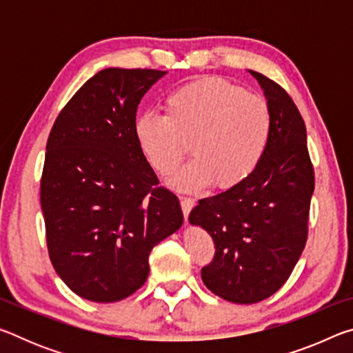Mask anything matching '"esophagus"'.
Listing matches in <instances>:
<instances>
[{"label": "esophagus", "instance_id": "1", "mask_svg": "<svg viewBox=\"0 0 353 353\" xmlns=\"http://www.w3.org/2000/svg\"><path fill=\"white\" fill-rule=\"evenodd\" d=\"M194 205V199L191 198H181V207H182V212H183V218L187 219L188 214L191 212V208Z\"/></svg>", "mask_w": 353, "mask_h": 353}]
</instances>
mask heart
<instances>
[{"instance_id":"1","label":"heart","mask_w":353,"mask_h":353,"mask_svg":"<svg viewBox=\"0 0 353 353\" xmlns=\"http://www.w3.org/2000/svg\"><path fill=\"white\" fill-rule=\"evenodd\" d=\"M165 112L141 113L134 134L160 176L176 171L190 141L193 159L171 179V187L187 193L212 183L230 190L259 168L272 124L265 98L221 77H201L172 90Z\"/></svg>"}]
</instances>
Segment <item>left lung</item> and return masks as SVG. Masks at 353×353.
<instances>
[{
	"label": "left lung",
	"mask_w": 353,
	"mask_h": 353,
	"mask_svg": "<svg viewBox=\"0 0 353 353\" xmlns=\"http://www.w3.org/2000/svg\"><path fill=\"white\" fill-rule=\"evenodd\" d=\"M271 110V137L261 162L246 181L201 199L190 223L214 243L202 282L235 303H255L282 288L305 248L314 170L305 123L277 82L250 70Z\"/></svg>",
	"instance_id": "8db88e82"
}]
</instances>
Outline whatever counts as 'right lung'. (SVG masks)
Here are the masks:
<instances>
[{"mask_svg": "<svg viewBox=\"0 0 353 353\" xmlns=\"http://www.w3.org/2000/svg\"><path fill=\"white\" fill-rule=\"evenodd\" d=\"M166 71L105 68L56 118L40 181L46 246L65 285L117 302L145 285L152 248L182 225L174 193L137 143L141 98Z\"/></svg>", "mask_w": 353, "mask_h": 353, "instance_id": "add662e5", "label": "right lung"}]
</instances>
